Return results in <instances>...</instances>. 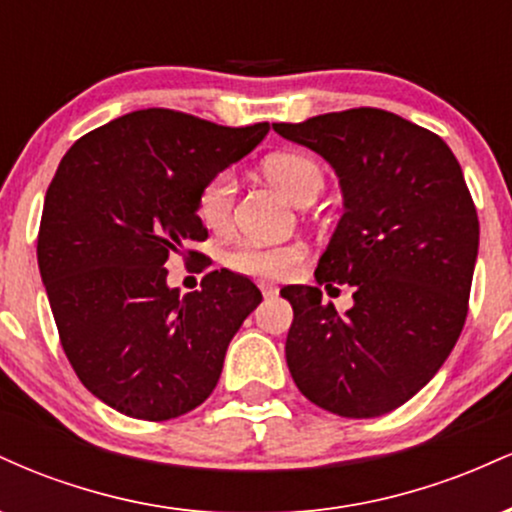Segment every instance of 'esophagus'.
Here are the masks:
<instances>
[{
	"label": "esophagus",
	"instance_id": "esophagus-1",
	"mask_svg": "<svg viewBox=\"0 0 512 512\" xmlns=\"http://www.w3.org/2000/svg\"><path fill=\"white\" fill-rule=\"evenodd\" d=\"M260 291H262L264 296H267V298H274L276 293H279V289H276L274 284H264V281H262V284H260Z\"/></svg>",
	"mask_w": 512,
	"mask_h": 512
}]
</instances>
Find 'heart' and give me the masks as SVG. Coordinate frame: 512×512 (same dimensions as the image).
Here are the masks:
<instances>
[{
    "instance_id": "b5f03b06",
    "label": "heart",
    "mask_w": 512,
    "mask_h": 512,
    "mask_svg": "<svg viewBox=\"0 0 512 512\" xmlns=\"http://www.w3.org/2000/svg\"><path fill=\"white\" fill-rule=\"evenodd\" d=\"M262 173L296 204L313 202L325 187V175L313 158L293 151H279L262 161ZM236 202V178L228 170L214 173L199 187L197 216L211 231H226ZM305 257L303 243H262V240H240L226 255L228 267L257 279H286L296 272Z\"/></svg>"
}]
</instances>
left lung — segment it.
Returning a JSON list of instances; mask_svg holds the SVG:
<instances>
[{
	"instance_id": "8db88e82",
	"label": "left lung",
	"mask_w": 512,
	"mask_h": 512,
	"mask_svg": "<svg viewBox=\"0 0 512 512\" xmlns=\"http://www.w3.org/2000/svg\"><path fill=\"white\" fill-rule=\"evenodd\" d=\"M274 132L339 175L344 214L315 269L317 285H354L342 316L316 286H286V363L317 407L373 419L424 387L467 320L479 219L450 146L395 113L354 108Z\"/></svg>"
}]
</instances>
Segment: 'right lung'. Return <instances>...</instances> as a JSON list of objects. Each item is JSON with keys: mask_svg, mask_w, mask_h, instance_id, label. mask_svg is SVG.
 I'll return each mask as SVG.
<instances>
[{"mask_svg": "<svg viewBox=\"0 0 512 512\" xmlns=\"http://www.w3.org/2000/svg\"><path fill=\"white\" fill-rule=\"evenodd\" d=\"M269 122L221 127L166 108L127 113L62 158L38 233V267L74 373L144 421L187 414L214 392L226 349L262 301L248 276L214 269L170 289V255L207 240L199 187L248 156ZM187 260V257H185Z\"/></svg>", "mask_w": 512, "mask_h": 512, "instance_id": "obj_1", "label": "right lung"}]
</instances>
